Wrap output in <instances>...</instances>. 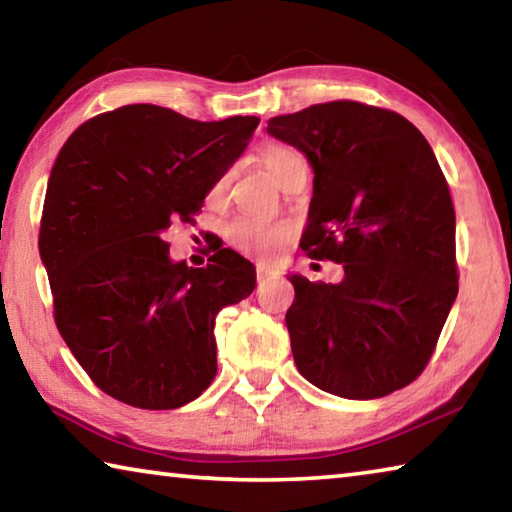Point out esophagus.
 <instances>
[{"label": "esophagus", "mask_w": 512, "mask_h": 512, "mask_svg": "<svg viewBox=\"0 0 512 512\" xmlns=\"http://www.w3.org/2000/svg\"><path fill=\"white\" fill-rule=\"evenodd\" d=\"M271 275V266L266 264H257V280H264V277Z\"/></svg>", "instance_id": "1"}]
</instances>
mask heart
<instances>
[{
    "instance_id": "heart-1",
    "label": "heart",
    "mask_w": 512,
    "mask_h": 512,
    "mask_svg": "<svg viewBox=\"0 0 512 512\" xmlns=\"http://www.w3.org/2000/svg\"><path fill=\"white\" fill-rule=\"evenodd\" d=\"M291 149H284V146H271V149L264 151V167L275 178L277 169H280L282 160L291 155ZM228 176H221L214 180V185L207 192V201L210 203H221L225 194H228ZM228 241L241 253L259 259H271L282 248L291 244V239L296 237V225L287 219H262V216H237L235 221L228 225Z\"/></svg>"
}]
</instances>
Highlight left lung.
Returning <instances> with one entry per match:
<instances>
[{
    "label": "left lung",
    "mask_w": 512,
    "mask_h": 512,
    "mask_svg": "<svg viewBox=\"0 0 512 512\" xmlns=\"http://www.w3.org/2000/svg\"><path fill=\"white\" fill-rule=\"evenodd\" d=\"M266 131L314 169L300 248L345 271L339 284L291 275L300 375L345 400L400 391L427 368L458 293L456 214L436 155L409 119L359 101L316 103Z\"/></svg>",
    "instance_id": "left-lung-1"
}]
</instances>
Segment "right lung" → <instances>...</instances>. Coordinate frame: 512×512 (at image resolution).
I'll list each match as a JSON object with an SVG mask.
<instances>
[{
	"label": "right lung",
	"instance_id": "right-lung-1",
	"mask_svg": "<svg viewBox=\"0 0 512 512\" xmlns=\"http://www.w3.org/2000/svg\"><path fill=\"white\" fill-rule=\"evenodd\" d=\"M257 124L133 103L88 119L60 149L40 257L60 336L115 400L167 411L212 384L216 314L253 293L255 266L230 248L203 268L173 264L162 232L194 223Z\"/></svg>",
	"mask_w": 512,
	"mask_h": 512
}]
</instances>
